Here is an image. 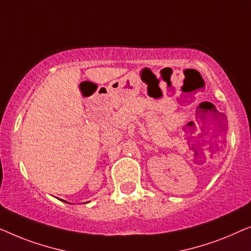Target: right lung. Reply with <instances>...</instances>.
<instances>
[{"label":"right lung","mask_w":251,"mask_h":251,"mask_svg":"<svg viewBox=\"0 0 251 251\" xmlns=\"http://www.w3.org/2000/svg\"><path fill=\"white\" fill-rule=\"evenodd\" d=\"M63 201H65V200H63ZM65 202H67V201H65Z\"/></svg>","instance_id":"1"}]
</instances>
